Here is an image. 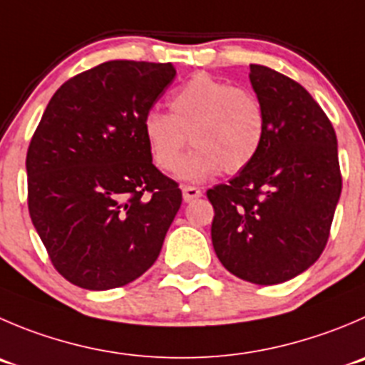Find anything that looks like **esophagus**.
<instances>
[{"label": "esophagus", "mask_w": 365, "mask_h": 365, "mask_svg": "<svg viewBox=\"0 0 365 365\" xmlns=\"http://www.w3.org/2000/svg\"><path fill=\"white\" fill-rule=\"evenodd\" d=\"M202 197V192H200L197 186H182V199L185 202H192V200Z\"/></svg>", "instance_id": "obj_1"}]
</instances>
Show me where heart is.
I'll use <instances>...</instances> for the list:
<instances>
[{"instance_id":"heart-1","label":"heart","mask_w":365,"mask_h":365,"mask_svg":"<svg viewBox=\"0 0 365 365\" xmlns=\"http://www.w3.org/2000/svg\"><path fill=\"white\" fill-rule=\"evenodd\" d=\"M168 110H150L143 120V134L155 165L165 172L177 168L190 136L196 148L179 167V177L186 180L207 179L220 168L240 172L265 140V113L258 96L206 73L175 89Z\"/></svg>"}]
</instances>
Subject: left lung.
Returning a JSON list of instances; mask_svg holds the SVG:
<instances>
[{"label": "left lung", "instance_id": "left-lung-1", "mask_svg": "<svg viewBox=\"0 0 365 365\" xmlns=\"http://www.w3.org/2000/svg\"><path fill=\"white\" fill-rule=\"evenodd\" d=\"M249 68L265 140L251 165L207 190L211 242L231 274L277 284L310 269L324 251L342 177L335 130L310 93L267 66Z\"/></svg>", "mask_w": 365, "mask_h": 365}]
</instances>
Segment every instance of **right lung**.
Returning <instances> with one entry per match:
<instances>
[{"mask_svg": "<svg viewBox=\"0 0 365 365\" xmlns=\"http://www.w3.org/2000/svg\"><path fill=\"white\" fill-rule=\"evenodd\" d=\"M173 78L170 62H103L57 89L30 141V218L81 289L123 287L161 252L182 193L152 165L143 120Z\"/></svg>", "mask_w": 365, "mask_h": 365, "instance_id": "add662e5", "label": "right lung"}]
</instances>
